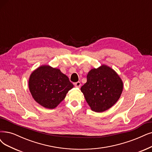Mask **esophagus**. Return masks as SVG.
<instances>
[{"label": "esophagus", "instance_id": "obj_1", "mask_svg": "<svg viewBox=\"0 0 152 152\" xmlns=\"http://www.w3.org/2000/svg\"><path fill=\"white\" fill-rule=\"evenodd\" d=\"M74 85H75V86L76 88H80V86H81V83L80 81H78V82L75 83Z\"/></svg>", "mask_w": 152, "mask_h": 152}]
</instances>
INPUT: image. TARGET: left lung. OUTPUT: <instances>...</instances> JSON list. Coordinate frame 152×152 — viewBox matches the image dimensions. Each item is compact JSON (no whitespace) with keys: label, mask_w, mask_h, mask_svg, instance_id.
<instances>
[{"label":"left lung","mask_w":152,"mask_h":152,"mask_svg":"<svg viewBox=\"0 0 152 152\" xmlns=\"http://www.w3.org/2000/svg\"><path fill=\"white\" fill-rule=\"evenodd\" d=\"M123 88V81L117 73L109 66L102 65L89 71L87 82L81 88V91L91 109L100 113L117 102Z\"/></svg>","instance_id":"obj_1"}]
</instances>
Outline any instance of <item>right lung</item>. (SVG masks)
<instances>
[{
	"label": "right lung",
	"mask_w": 152,
	"mask_h": 152,
	"mask_svg": "<svg viewBox=\"0 0 152 152\" xmlns=\"http://www.w3.org/2000/svg\"><path fill=\"white\" fill-rule=\"evenodd\" d=\"M74 85L60 69L43 65L34 71L29 80L33 98L43 107L54 109L63 101Z\"/></svg>",
	"instance_id": "obj_1"
}]
</instances>
